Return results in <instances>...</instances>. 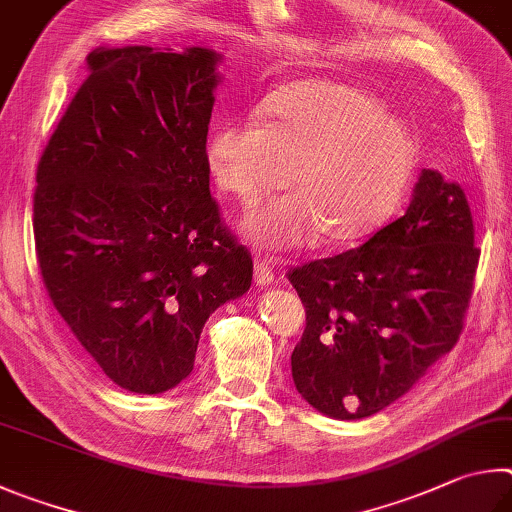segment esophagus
Listing matches in <instances>:
<instances>
[{"label":"esophagus","mask_w":512,"mask_h":512,"mask_svg":"<svg viewBox=\"0 0 512 512\" xmlns=\"http://www.w3.org/2000/svg\"><path fill=\"white\" fill-rule=\"evenodd\" d=\"M274 267L267 263V261H261V258H256V267H254V281L256 285H272L274 283Z\"/></svg>","instance_id":"obj_1"}]
</instances>
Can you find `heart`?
<instances>
[{"instance_id": "heart-1", "label": "heart", "mask_w": 512, "mask_h": 512, "mask_svg": "<svg viewBox=\"0 0 512 512\" xmlns=\"http://www.w3.org/2000/svg\"><path fill=\"white\" fill-rule=\"evenodd\" d=\"M209 139L215 182L245 206L287 184L292 193L245 222L258 247L294 249L319 233L330 245L360 240L387 222L418 170V139L378 96L351 83L308 78L283 85Z\"/></svg>"}]
</instances>
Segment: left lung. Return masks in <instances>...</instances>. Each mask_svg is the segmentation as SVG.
Instances as JSON below:
<instances>
[{
	"instance_id": "left-lung-1",
	"label": "left lung",
	"mask_w": 512,
	"mask_h": 512,
	"mask_svg": "<svg viewBox=\"0 0 512 512\" xmlns=\"http://www.w3.org/2000/svg\"><path fill=\"white\" fill-rule=\"evenodd\" d=\"M459 184L423 170L407 213L364 245L292 267L306 308L297 391L321 414H378L459 342L479 267Z\"/></svg>"
}]
</instances>
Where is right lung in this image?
<instances>
[{"instance_id":"1","label":"right lung","mask_w":512,"mask_h":512,"mask_svg":"<svg viewBox=\"0 0 512 512\" xmlns=\"http://www.w3.org/2000/svg\"><path fill=\"white\" fill-rule=\"evenodd\" d=\"M209 49H96L35 170L44 288L119 387L173 389L215 308L251 285V254L209 188Z\"/></svg>"}]
</instances>
